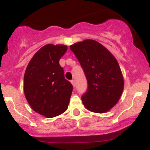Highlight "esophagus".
I'll use <instances>...</instances> for the list:
<instances>
[{
  "label": "esophagus",
  "mask_w": 150,
  "mask_h": 150,
  "mask_svg": "<svg viewBox=\"0 0 150 150\" xmlns=\"http://www.w3.org/2000/svg\"><path fill=\"white\" fill-rule=\"evenodd\" d=\"M71 83H72L73 86L75 87V86H76V83H75V80H74V79H72V80H71Z\"/></svg>",
  "instance_id": "obj_1"
}]
</instances>
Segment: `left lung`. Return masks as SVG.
I'll use <instances>...</instances> for the list:
<instances>
[{"label": "left lung", "instance_id": "obj_1", "mask_svg": "<svg viewBox=\"0 0 150 150\" xmlns=\"http://www.w3.org/2000/svg\"><path fill=\"white\" fill-rule=\"evenodd\" d=\"M79 61L88 83L82 96L83 105L94 112L103 113L114 107L124 88L120 65L104 46L86 40L70 46Z\"/></svg>", "mask_w": 150, "mask_h": 150}]
</instances>
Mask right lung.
Returning a JSON list of instances; mask_svg holds the SVG:
<instances>
[{"label":"right lung","mask_w":150,"mask_h":150,"mask_svg":"<svg viewBox=\"0 0 150 150\" xmlns=\"http://www.w3.org/2000/svg\"><path fill=\"white\" fill-rule=\"evenodd\" d=\"M67 50L64 45H45L34 54L25 73L26 99L35 112L47 118L63 113L70 102L73 86L59 64Z\"/></svg>","instance_id":"right-lung-1"}]
</instances>
